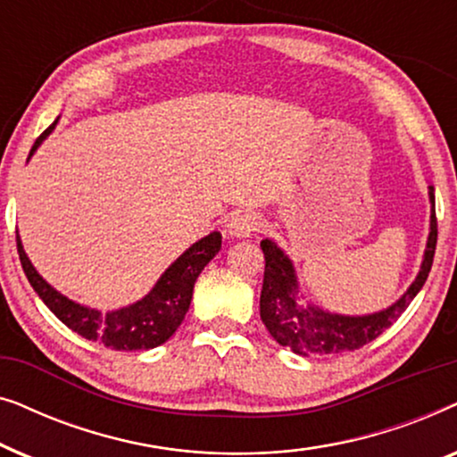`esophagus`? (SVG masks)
Returning <instances> with one entry per match:
<instances>
[{"label": "esophagus", "instance_id": "esophagus-1", "mask_svg": "<svg viewBox=\"0 0 457 457\" xmlns=\"http://www.w3.org/2000/svg\"><path fill=\"white\" fill-rule=\"evenodd\" d=\"M258 228H260V218L252 214V212H241V214H235L227 224V233L230 237H237V239H243V237L253 235Z\"/></svg>", "mask_w": 457, "mask_h": 457}]
</instances>
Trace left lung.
Here are the masks:
<instances>
[{"instance_id":"8db88e82","label":"left lung","mask_w":457,"mask_h":457,"mask_svg":"<svg viewBox=\"0 0 457 457\" xmlns=\"http://www.w3.org/2000/svg\"><path fill=\"white\" fill-rule=\"evenodd\" d=\"M428 197L433 204L430 210V233L424 249L420 272L410 289L386 310L374 312L366 316H343L330 314L312 303H299V285L293 262L287 258L283 249L270 239L260 243L264 252V285L260 295V316L270 335L283 347H289L299 355H330L353 352L364 347L366 343L383 335L411 299L418 295L422 285L427 283L430 266H433L436 247V216H435V189L428 187Z\"/></svg>"}]
</instances>
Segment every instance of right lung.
<instances>
[{
	"mask_svg": "<svg viewBox=\"0 0 457 457\" xmlns=\"http://www.w3.org/2000/svg\"><path fill=\"white\" fill-rule=\"evenodd\" d=\"M55 122L47 130H43L39 139L35 141L33 149H30L29 158L37 152L43 139L52 133ZM16 245L22 270L27 274L30 287L68 328H72L74 333L85 337V339L99 343V345L116 349V352H137V349H154L162 345L180 327L187 310H189L193 285H195L204 268L208 266V262L220 252L222 235L214 230V233L193 243L180 258L168 266V270L162 274L158 283L154 285V289L145 297L133 305H127V308L105 312V314L72 302V299L62 295L60 291H55L30 264L18 235Z\"/></svg>",
	"mask_w": 457,
	"mask_h": 457,
	"instance_id": "right-lung-1",
	"label": "right lung"
}]
</instances>
